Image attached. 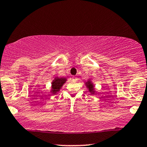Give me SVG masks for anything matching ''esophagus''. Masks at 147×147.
Returning a JSON list of instances; mask_svg holds the SVG:
<instances>
[{"instance_id":"esophagus-1","label":"esophagus","mask_w":147,"mask_h":147,"mask_svg":"<svg viewBox=\"0 0 147 147\" xmlns=\"http://www.w3.org/2000/svg\"><path fill=\"white\" fill-rule=\"evenodd\" d=\"M77 77H75V76H73V77H72V81H77Z\"/></svg>"}]
</instances>
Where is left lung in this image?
I'll list each match as a JSON object with an SVG mask.
<instances>
[{"instance_id": "obj_1", "label": "left lung", "mask_w": 147, "mask_h": 147, "mask_svg": "<svg viewBox=\"0 0 147 147\" xmlns=\"http://www.w3.org/2000/svg\"><path fill=\"white\" fill-rule=\"evenodd\" d=\"M86 85H87V87L88 89H89V91L91 92V93L94 94V93H95V91H94V85H93V83H92V82L91 81H88L87 82H86L85 83Z\"/></svg>"}]
</instances>
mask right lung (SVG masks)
I'll return each mask as SVG.
<instances>
[{
	"mask_svg": "<svg viewBox=\"0 0 147 147\" xmlns=\"http://www.w3.org/2000/svg\"><path fill=\"white\" fill-rule=\"evenodd\" d=\"M66 81V78H58L56 77L52 83V91L53 94H56L60 91L62 86Z\"/></svg>",
	"mask_w": 147,
	"mask_h": 147,
	"instance_id": "right-lung-1",
	"label": "right lung"
}]
</instances>
